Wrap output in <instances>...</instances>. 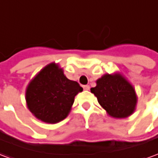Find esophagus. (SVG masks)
Returning <instances> with one entry per match:
<instances>
[{"instance_id": "34e87169", "label": "esophagus", "mask_w": 158, "mask_h": 158, "mask_svg": "<svg viewBox=\"0 0 158 158\" xmlns=\"http://www.w3.org/2000/svg\"><path fill=\"white\" fill-rule=\"evenodd\" d=\"M83 89L86 91L89 90V89H90V87H89L88 85H85V86H83Z\"/></svg>"}]
</instances>
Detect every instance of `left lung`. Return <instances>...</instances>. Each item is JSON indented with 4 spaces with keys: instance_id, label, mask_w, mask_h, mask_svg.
<instances>
[{
    "instance_id": "8db88e82",
    "label": "left lung",
    "mask_w": 158,
    "mask_h": 158,
    "mask_svg": "<svg viewBox=\"0 0 158 158\" xmlns=\"http://www.w3.org/2000/svg\"><path fill=\"white\" fill-rule=\"evenodd\" d=\"M96 87L91 93L109 116L125 118L135 110L137 96L134 87L120 73L104 74L96 81Z\"/></svg>"
}]
</instances>
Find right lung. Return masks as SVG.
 Returning <instances> with one entry per match:
<instances>
[{"label": "right lung", "instance_id": "add662e5", "mask_svg": "<svg viewBox=\"0 0 158 158\" xmlns=\"http://www.w3.org/2000/svg\"><path fill=\"white\" fill-rule=\"evenodd\" d=\"M82 87L69 80L64 71L55 62L43 68L30 81L25 93L27 109L38 119L56 124L71 112L75 97Z\"/></svg>", "mask_w": 158, "mask_h": 158}]
</instances>
